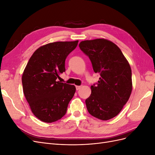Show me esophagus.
Returning a JSON list of instances; mask_svg holds the SVG:
<instances>
[{
  "mask_svg": "<svg viewBox=\"0 0 155 155\" xmlns=\"http://www.w3.org/2000/svg\"><path fill=\"white\" fill-rule=\"evenodd\" d=\"M81 86H76V90H77V91L79 90V89L81 88Z\"/></svg>",
  "mask_w": 155,
  "mask_h": 155,
  "instance_id": "1",
  "label": "esophagus"
}]
</instances>
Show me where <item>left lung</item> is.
Returning <instances> with one entry per match:
<instances>
[{"instance_id": "8db88e82", "label": "left lung", "mask_w": 155, "mask_h": 155, "mask_svg": "<svg viewBox=\"0 0 155 155\" xmlns=\"http://www.w3.org/2000/svg\"><path fill=\"white\" fill-rule=\"evenodd\" d=\"M79 46L90 59L94 72L100 75L85 100L88 112L100 120H110L120 113L132 92L130 64L118 46L109 40L83 41Z\"/></svg>"}]
</instances>
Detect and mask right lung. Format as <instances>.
<instances>
[{
	"mask_svg": "<svg viewBox=\"0 0 155 155\" xmlns=\"http://www.w3.org/2000/svg\"><path fill=\"white\" fill-rule=\"evenodd\" d=\"M78 41L54 42L37 49L22 76L23 92L31 112L46 123L58 121L66 114L76 87L58 81L65 71V59Z\"/></svg>",
	"mask_w": 155,
	"mask_h": 155,
	"instance_id": "1",
	"label": "right lung"
}]
</instances>
